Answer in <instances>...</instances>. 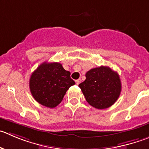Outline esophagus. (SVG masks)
<instances>
[{"instance_id":"obj_1","label":"esophagus","mask_w":149,"mask_h":149,"mask_svg":"<svg viewBox=\"0 0 149 149\" xmlns=\"http://www.w3.org/2000/svg\"><path fill=\"white\" fill-rule=\"evenodd\" d=\"M75 83L77 85H79L80 83H81V80H80V79H77V80H75Z\"/></svg>"}]
</instances>
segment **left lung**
<instances>
[{"mask_svg": "<svg viewBox=\"0 0 149 149\" xmlns=\"http://www.w3.org/2000/svg\"><path fill=\"white\" fill-rule=\"evenodd\" d=\"M86 79L79 84L86 101L97 109H106L119 97L121 83L118 74L108 66H101L89 70Z\"/></svg>", "mask_w": 149, "mask_h": 149, "instance_id": "8db88e82", "label": "left lung"}]
</instances>
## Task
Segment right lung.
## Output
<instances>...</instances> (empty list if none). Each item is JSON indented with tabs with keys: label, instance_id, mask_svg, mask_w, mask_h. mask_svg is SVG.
Here are the masks:
<instances>
[{
	"label": "right lung",
	"instance_id": "add662e5",
	"mask_svg": "<svg viewBox=\"0 0 149 149\" xmlns=\"http://www.w3.org/2000/svg\"><path fill=\"white\" fill-rule=\"evenodd\" d=\"M74 84L70 72L57 62L42 63L32 73L29 81L30 91L34 100L49 108L60 104L69 87Z\"/></svg>",
	"mask_w": 149,
	"mask_h": 149
}]
</instances>
